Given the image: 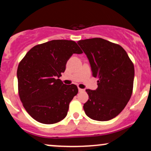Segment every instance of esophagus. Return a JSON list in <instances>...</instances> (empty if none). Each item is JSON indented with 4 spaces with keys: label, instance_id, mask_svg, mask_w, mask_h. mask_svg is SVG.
I'll use <instances>...</instances> for the list:
<instances>
[{
    "label": "esophagus",
    "instance_id": "esophagus-1",
    "mask_svg": "<svg viewBox=\"0 0 151 151\" xmlns=\"http://www.w3.org/2000/svg\"><path fill=\"white\" fill-rule=\"evenodd\" d=\"M85 90L83 89H80V88H79V91H84Z\"/></svg>",
    "mask_w": 151,
    "mask_h": 151
}]
</instances>
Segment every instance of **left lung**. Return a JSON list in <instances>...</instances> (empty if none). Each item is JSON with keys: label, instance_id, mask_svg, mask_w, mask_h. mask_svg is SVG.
<instances>
[{"label": "left lung", "instance_id": "1", "mask_svg": "<svg viewBox=\"0 0 151 151\" xmlns=\"http://www.w3.org/2000/svg\"><path fill=\"white\" fill-rule=\"evenodd\" d=\"M77 43L89 60L93 77L98 79L97 89H86L85 114L93 120H111L122 111L132 94L133 64L122 47L102 38Z\"/></svg>", "mask_w": 151, "mask_h": 151}]
</instances>
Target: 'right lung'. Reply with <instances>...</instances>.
Returning a JSON list of instances; mask_svg holds the SVG:
<instances>
[{"instance_id": "add662e5", "label": "right lung", "mask_w": 151, "mask_h": 151, "mask_svg": "<svg viewBox=\"0 0 151 151\" xmlns=\"http://www.w3.org/2000/svg\"><path fill=\"white\" fill-rule=\"evenodd\" d=\"M74 41L54 40L33 47L19 64L18 92L24 108L35 120L52 124L66 117L77 86L59 78L73 54H81Z\"/></svg>"}]
</instances>
